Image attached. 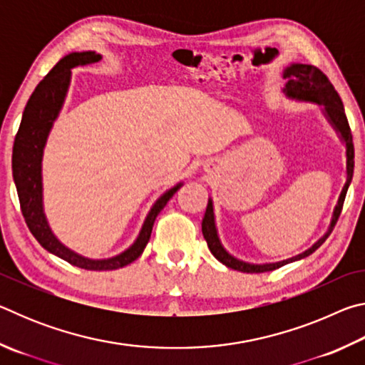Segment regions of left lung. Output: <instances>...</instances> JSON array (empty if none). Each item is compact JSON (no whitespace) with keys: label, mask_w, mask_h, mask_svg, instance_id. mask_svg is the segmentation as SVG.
Masks as SVG:
<instances>
[{"label":"left lung","mask_w":365,"mask_h":365,"mask_svg":"<svg viewBox=\"0 0 365 365\" xmlns=\"http://www.w3.org/2000/svg\"><path fill=\"white\" fill-rule=\"evenodd\" d=\"M283 78H287V85H285V88H283L285 95L288 98H293V100L311 101V103L320 104V106L324 108L325 117L331 123V127L338 132L339 138L343 140V143L346 145V183L341 190V193H339L336 206H335V209H333L330 225H329V228H327L324 237L319 238L317 242L311 246V248L306 250L304 252H301V255L285 259V261L270 262V264L245 262V261H240V259L232 256L230 252H227V250L222 246L220 240H219L217 228H215L212 200H209L205 219H202V224H201L202 235H205V240L207 242V248L212 252L214 257L217 259L219 262L227 265L228 269L246 272V274H262V272L275 270L285 264L299 261V259H304L309 255H312V252L317 248H320L325 240L329 238V235L331 233L333 228H335L339 214H341L346 191H348V188H349L351 180H353V172H354L353 135H351L349 123H348V119H346L341 98H339V95L336 93L335 86L331 85L329 77H327L322 71L317 69L316 66H309V64L288 66L287 69L283 71Z\"/></svg>","instance_id":"8db88e82"}]
</instances>
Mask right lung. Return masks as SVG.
<instances>
[{
    "instance_id": "add662e5",
    "label": "right lung",
    "mask_w": 365,
    "mask_h": 365,
    "mask_svg": "<svg viewBox=\"0 0 365 365\" xmlns=\"http://www.w3.org/2000/svg\"><path fill=\"white\" fill-rule=\"evenodd\" d=\"M101 61V54L95 51L71 53L49 71L48 76L36 85L32 96L29 98L24 109L21 127L17 130L14 146H12V177L19 195L21 211L29 230L32 232L43 248L51 255L64 259L72 265L85 270H114L133 262L145 251L150 242L151 230L158 214L163 211L168 201L182 187V182L154 202L148 212L143 227L130 248L120 255L109 259H88L77 255L67 248L54 237L48 225L45 211H43V183H41V159L45 150L46 138L51 130L54 120L63 108L67 88L71 83V69L77 66L93 64Z\"/></svg>"
}]
</instances>
